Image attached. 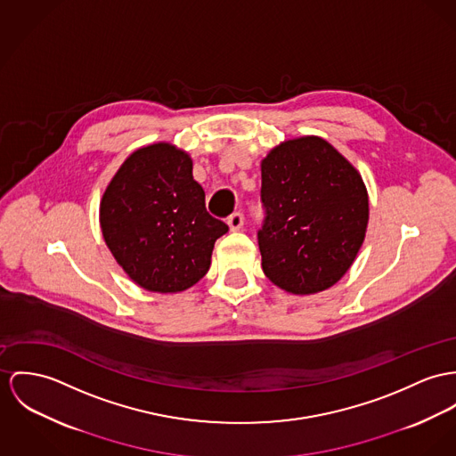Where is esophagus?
I'll use <instances>...</instances> for the list:
<instances>
[{"instance_id": "34e87169", "label": "esophagus", "mask_w": 456, "mask_h": 456, "mask_svg": "<svg viewBox=\"0 0 456 456\" xmlns=\"http://www.w3.org/2000/svg\"><path fill=\"white\" fill-rule=\"evenodd\" d=\"M227 224H229V227H231V231H234V232H236V231H241L243 225H245V216H243V213H241V211L232 213V215L229 216Z\"/></svg>"}]
</instances>
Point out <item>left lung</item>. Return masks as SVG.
Returning a JSON list of instances; mask_svg holds the SVG:
<instances>
[{
	"instance_id": "1",
	"label": "left lung",
	"mask_w": 456,
	"mask_h": 456,
	"mask_svg": "<svg viewBox=\"0 0 456 456\" xmlns=\"http://www.w3.org/2000/svg\"><path fill=\"white\" fill-rule=\"evenodd\" d=\"M258 231L264 274L293 295L328 289L351 269L368 227L359 172L321 137H300L262 159Z\"/></svg>"
}]
</instances>
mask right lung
<instances>
[{
  "label": "right lung",
  "instance_id": "1",
  "mask_svg": "<svg viewBox=\"0 0 456 456\" xmlns=\"http://www.w3.org/2000/svg\"><path fill=\"white\" fill-rule=\"evenodd\" d=\"M101 229L116 262L141 288L178 293L201 280L229 227L205 207L191 156L168 142L137 149L109 182Z\"/></svg>",
  "mask_w": 456,
  "mask_h": 456
}]
</instances>
